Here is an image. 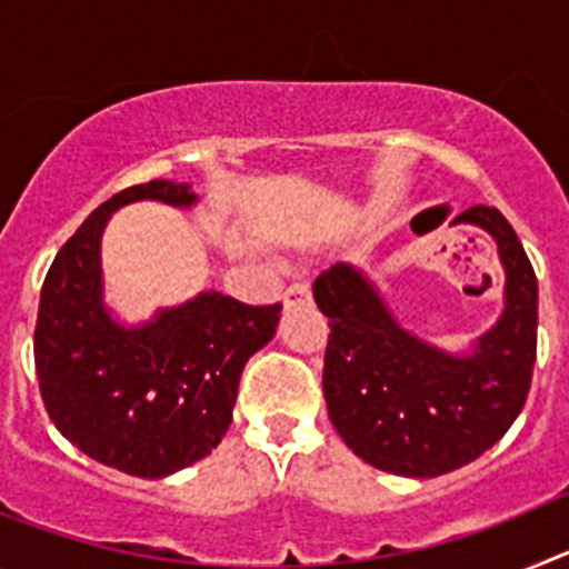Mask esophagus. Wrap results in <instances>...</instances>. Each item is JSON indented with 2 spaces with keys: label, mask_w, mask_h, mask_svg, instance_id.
I'll use <instances>...</instances> for the list:
<instances>
[{
  "label": "esophagus",
  "mask_w": 569,
  "mask_h": 569,
  "mask_svg": "<svg viewBox=\"0 0 569 569\" xmlns=\"http://www.w3.org/2000/svg\"><path fill=\"white\" fill-rule=\"evenodd\" d=\"M310 299H313V293H310V284H305V281H296L284 290V308H301V305H310Z\"/></svg>",
  "instance_id": "esophagus-1"
}]
</instances>
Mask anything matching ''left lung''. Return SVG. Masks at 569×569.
Masks as SVG:
<instances>
[{
  "label": "left lung",
  "mask_w": 569,
  "mask_h": 569,
  "mask_svg": "<svg viewBox=\"0 0 569 569\" xmlns=\"http://www.w3.org/2000/svg\"><path fill=\"white\" fill-rule=\"evenodd\" d=\"M453 224L487 230L507 276L499 321L465 353L401 328L353 264L339 261L313 281L330 319L321 376L330 421L361 461L407 479H436L490 450L521 413L536 365L539 281L519 236L487 204Z\"/></svg>",
  "instance_id": "1"
}]
</instances>
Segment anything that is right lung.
Masks as SVG:
<instances>
[{
	"label": "right lung",
	"mask_w": 569,
	"mask_h": 569,
	"mask_svg": "<svg viewBox=\"0 0 569 569\" xmlns=\"http://www.w3.org/2000/svg\"><path fill=\"white\" fill-rule=\"evenodd\" d=\"M133 202L190 208L199 196L153 179L99 204L44 276L33 356L50 421L70 445L128 476L164 479L228 433L241 370L276 336L281 305L204 290L142 325L113 319L99 250L113 210Z\"/></svg>",
	"instance_id": "1"
}]
</instances>
